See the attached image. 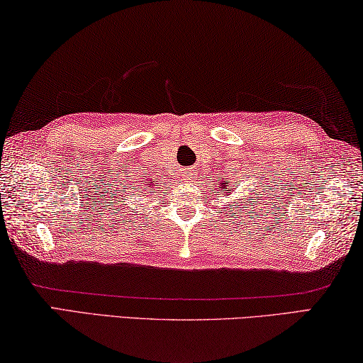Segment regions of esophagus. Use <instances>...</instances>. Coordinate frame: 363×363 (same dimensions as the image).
Listing matches in <instances>:
<instances>
[{
    "label": "esophagus",
    "mask_w": 363,
    "mask_h": 363,
    "mask_svg": "<svg viewBox=\"0 0 363 363\" xmlns=\"http://www.w3.org/2000/svg\"><path fill=\"white\" fill-rule=\"evenodd\" d=\"M186 175H188V180H191V178H194V175H193V174H189V172H188Z\"/></svg>",
    "instance_id": "esophagus-1"
}]
</instances>
